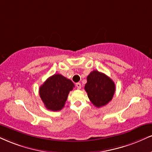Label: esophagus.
<instances>
[{
  "instance_id": "esophagus-1",
  "label": "esophagus",
  "mask_w": 152,
  "mask_h": 152,
  "mask_svg": "<svg viewBox=\"0 0 152 152\" xmlns=\"http://www.w3.org/2000/svg\"><path fill=\"white\" fill-rule=\"evenodd\" d=\"M76 87H77V88L78 89H81V87H82L81 84H80V83H79V82H78V83H77V84H76Z\"/></svg>"
}]
</instances>
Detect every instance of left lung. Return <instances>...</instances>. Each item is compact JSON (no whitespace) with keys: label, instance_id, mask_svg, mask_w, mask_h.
Wrapping results in <instances>:
<instances>
[{"label":"left lung","instance_id":"8db88e82","mask_svg":"<svg viewBox=\"0 0 152 152\" xmlns=\"http://www.w3.org/2000/svg\"><path fill=\"white\" fill-rule=\"evenodd\" d=\"M85 89L91 102L97 108H100L112 100L115 87L109 77L97 70H94L87 76Z\"/></svg>","mask_w":152,"mask_h":152}]
</instances>
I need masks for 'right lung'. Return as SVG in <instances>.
<instances>
[{
	"label": "right lung",
	"instance_id": "add662e5",
	"mask_svg": "<svg viewBox=\"0 0 152 152\" xmlns=\"http://www.w3.org/2000/svg\"><path fill=\"white\" fill-rule=\"evenodd\" d=\"M75 87L70 80L60 74L50 76L39 88V95L45 107L58 111L64 107L68 94Z\"/></svg>",
	"mask_w": 152,
	"mask_h": 152
}]
</instances>
